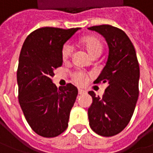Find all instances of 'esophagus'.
<instances>
[{"label": "esophagus", "mask_w": 153, "mask_h": 153, "mask_svg": "<svg viewBox=\"0 0 153 153\" xmlns=\"http://www.w3.org/2000/svg\"><path fill=\"white\" fill-rule=\"evenodd\" d=\"M78 92H79V95H83V94H85L86 91L85 90H82V89H79L78 90Z\"/></svg>", "instance_id": "1"}]
</instances>
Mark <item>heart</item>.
Instances as JSON below:
<instances>
[{"instance_id":"heart-1","label":"heart","mask_w":153,"mask_h":153,"mask_svg":"<svg viewBox=\"0 0 153 153\" xmlns=\"http://www.w3.org/2000/svg\"><path fill=\"white\" fill-rule=\"evenodd\" d=\"M82 44L85 47L89 54L94 58H97L102 54L103 51V44L102 40L97 37H86L82 40ZM73 46L70 43H65L62 48V56L63 60H68L72 54ZM72 79L77 85H82L87 81V75L83 71H74L72 73Z\"/></svg>"}]
</instances>
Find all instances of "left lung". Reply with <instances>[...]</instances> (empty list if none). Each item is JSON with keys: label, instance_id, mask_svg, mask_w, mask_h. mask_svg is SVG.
I'll list each match as a JSON object with an SVG mask.
<instances>
[{"label": "left lung", "instance_id": "1", "mask_svg": "<svg viewBox=\"0 0 153 153\" xmlns=\"http://www.w3.org/2000/svg\"><path fill=\"white\" fill-rule=\"evenodd\" d=\"M104 36L108 44L107 63L94 84L108 83L102 97L89 91L93 102L88 109L94 132L109 137L128 125L139 97V62L132 42L122 29L103 24L88 28Z\"/></svg>", "mask_w": 153, "mask_h": 153}]
</instances>
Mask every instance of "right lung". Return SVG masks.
Masks as SVG:
<instances>
[{"mask_svg": "<svg viewBox=\"0 0 153 153\" xmlns=\"http://www.w3.org/2000/svg\"><path fill=\"white\" fill-rule=\"evenodd\" d=\"M79 29L40 28L28 35L22 47L17 71L19 102L29 126L40 136L56 137L68 128L78 89L71 83L57 89L51 77L62 65L64 43Z\"/></svg>", "mask_w": 153, "mask_h": 153, "instance_id": "obj_1", "label": "right lung"}]
</instances>
